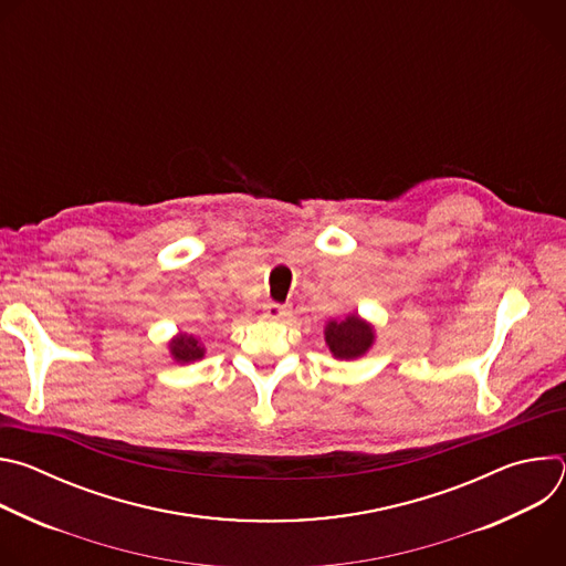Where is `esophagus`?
<instances>
[{
  "label": "esophagus",
  "mask_w": 566,
  "mask_h": 566,
  "mask_svg": "<svg viewBox=\"0 0 566 566\" xmlns=\"http://www.w3.org/2000/svg\"><path fill=\"white\" fill-rule=\"evenodd\" d=\"M291 313V306L289 304H280V302H269V304H264V315L269 317V319H280V317H284V315H289Z\"/></svg>",
  "instance_id": "34e87169"
}]
</instances>
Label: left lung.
<instances>
[{
	"instance_id": "8db88e82",
	"label": "left lung",
	"mask_w": 566,
	"mask_h": 566,
	"mask_svg": "<svg viewBox=\"0 0 566 566\" xmlns=\"http://www.w3.org/2000/svg\"><path fill=\"white\" fill-rule=\"evenodd\" d=\"M325 340L336 358L349 360L363 356L371 347L374 332L358 315H349L340 322H329L325 329Z\"/></svg>"
}]
</instances>
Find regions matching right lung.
<instances>
[{"label":"right lung","instance_id":"add662e5","mask_svg":"<svg viewBox=\"0 0 566 566\" xmlns=\"http://www.w3.org/2000/svg\"><path fill=\"white\" fill-rule=\"evenodd\" d=\"M170 352H172L175 360H179V363H192V360L203 358V347L199 345V340L195 336H186V334H181L177 340H172Z\"/></svg>","mask_w":566,"mask_h":566}]
</instances>
